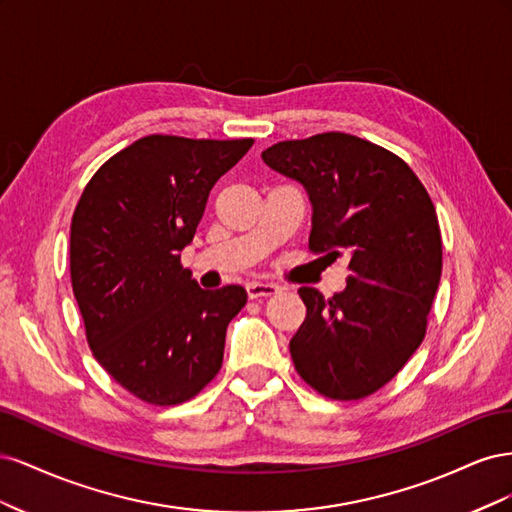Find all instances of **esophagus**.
<instances>
[{
	"label": "esophagus",
	"instance_id": "34e87169",
	"mask_svg": "<svg viewBox=\"0 0 512 512\" xmlns=\"http://www.w3.org/2000/svg\"><path fill=\"white\" fill-rule=\"evenodd\" d=\"M245 290H247V297H250V299H267V297H273V294L280 292V286L250 282L245 286Z\"/></svg>",
	"mask_w": 512,
	"mask_h": 512
}]
</instances>
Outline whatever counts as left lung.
Returning a JSON list of instances; mask_svg holds the SVG:
<instances>
[{
	"label": "left lung",
	"instance_id": "obj_1",
	"mask_svg": "<svg viewBox=\"0 0 512 512\" xmlns=\"http://www.w3.org/2000/svg\"><path fill=\"white\" fill-rule=\"evenodd\" d=\"M262 162L303 185L312 203L309 247L346 258L350 273L331 299L299 288L307 316L290 339L294 367L324 397L376 393L421 346L440 284L431 198L395 153L344 132L277 143Z\"/></svg>",
	"mask_w": 512,
	"mask_h": 512
}]
</instances>
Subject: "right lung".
Returning <instances> with one entry per match:
<instances>
[{
    "mask_svg": "<svg viewBox=\"0 0 512 512\" xmlns=\"http://www.w3.org/2000/svg\"><path fill=\"white\" fill-rule=\"evenodd\" d=\"M254 145L151 134L104 162L72 215L70 277L91 352L147 404L192 399L218 374L241 286L181 267L209 192Z\"/></svg>",
    "mask_w": 512,
    "mask_h": 512,
    "instance_id": "right-lung-1",
    "label": "right lung"
}]
</instances>
